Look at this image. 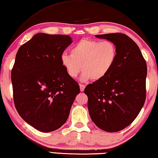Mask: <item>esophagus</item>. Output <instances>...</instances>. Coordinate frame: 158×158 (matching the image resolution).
<instances>
[{
    "instance_id": "1",
    "label": "esophagus",
    "mask_w": 158,
    "mask_h": 158,
    "mask_svg": "<svg viewBox=\"0 0 158 158\" xmlns=\"http://www.w3.org/2000/svg\"><path fill=\"white\" fill-rule=\"evenodd\" d=\"M79 87H80V91H84V89H85L86 86L84 84H79Z\"/></svg>"
}]
</instances>
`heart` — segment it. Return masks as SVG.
Returning a JSON list of instances; mask_svg holds the SVG:
<instances>
[{
    "label": "heart",
    "mask_w": 158,
    "mask_h": 158,
    "mask_svg": "<svg viewBox=\"0 0 158 158\" xmlns=\"http://www.w3.org/2000/svg\"><path fill=\"white\" fill-rule=\"evenodd\" d=\"M71 55L63 53L61 63L68 75L72 79L82 73L83 81L92 79L99 81L105 78L115 65L118 56V49L114 42L109 40L98 41L83 39L70 49Z\"/></svg>",
    "instance_id": "heart-1"
}]
</instances>
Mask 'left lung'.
Segmentation results:
<instances>
[{
	"instance_id": "left-lung-1",
	"label": "left lung",
	"mask_w": 158,
	"mask_h": 158,
	"mask_svg": "<svg viewBox=\"0 0 158 158\" xmlns=\"http://www.w3.org/2000/svg\"><path fill=\"white\" fill-rule=\"evenodd\" d=\"M116 44L118 56L105 78L84 89L88 109L96 126L106 132H117L129 126L139 114L146 97L147 65L138 46L122 33L96 35Z\"/></svg>"
}]
</instances>
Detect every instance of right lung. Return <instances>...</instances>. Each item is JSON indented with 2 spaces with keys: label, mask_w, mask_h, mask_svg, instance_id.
I'll list each match as a JSON object with an SVG mask.
<instances>
[{
  "label": "right lung",
  "mask_w": 158,
  "mask_h": 158,
  "mask_svg": "<svg viewBox=\"0 0 158 158\" xmlns=\"http://www.w3.org/2000/svg\"><path fill=\"white\" fill-rule=\"evenodd\" d=\"M72 42L69 35L40 32L16 54L11 72L15 106L26 123L44 133L65 123L80 92L61 63V55Z\"/></svg>",
  "instance_id": "1"
}]
</instances>
